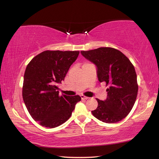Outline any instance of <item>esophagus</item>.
I'll return each mask as SVG.
<instances>
[{
    "instance_id": "1",
    "label": "esophagus",
    "mask_w": 159,
    "mask_h": 159,
    "mask_svg": "<svg viewBox=\"0 0 159 159\" xmlns=\"http://www.w3.org/2000/svg\"><path fill=\"white\" fill-rule=\"evenodd\" d=\"M80 97H81V98L83 100H87V99L89 98V97H87V96H83V95H81V96H80Z\"/></svg>"
}]
</instances>
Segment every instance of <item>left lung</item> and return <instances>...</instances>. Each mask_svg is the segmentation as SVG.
Returning <instances> with one entry per match:
<instances>
[{
	"label": "left lung",
	"mask_w": 159,
	"mask_h": 159,
	"mask_svg": "<svg viewBox=\"0 0 159 159\" xmlns=\"http://www.w3.org/2000/svg\"><path fill=\"white\" fill-rule=\"evenodd\" d=\"M97 67L100 83H105L107 98H96L98 105L92 111L98 120L116 123L126 117L136 101L138 84L135 70L130 61L120 50L110 47L80 51Z\"/></svg>",
	"instance_id": "obj_1"
}]
</instances>
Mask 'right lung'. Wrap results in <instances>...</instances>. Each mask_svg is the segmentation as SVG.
Instances as JSON below:
<instances>
[{"mask_svg":"<svg viewBox=\"0 0 159 159\" xmlns=\"http://www.w3.org/2000/svg\"><path fill=\"white\" fill-rule=\"evenodd\" d=\"M79 51L46 50L33 58L24 75L22 98L33 119L42 126L52 128L69 119L79 95L59 96L58 85L64 80Z\"/></svg>","mask_w":159,"mask_h":159,"instance_id":"right-lung-1","label":"right lung"}]
</instances>
